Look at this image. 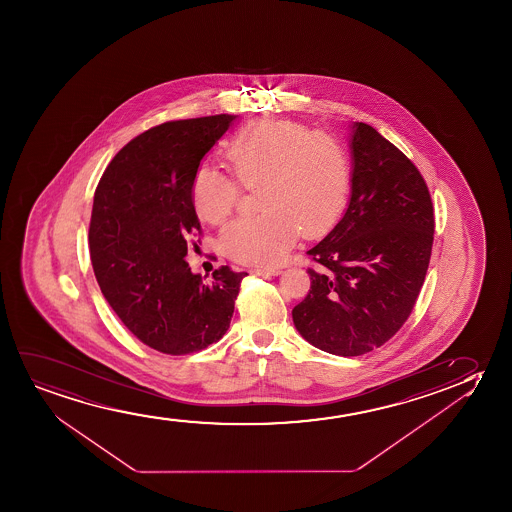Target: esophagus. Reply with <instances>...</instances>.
Wrapping results in <instances>:
<instances>
[{
    "instance_id": "1",
    "label": "esophagus",
    "mask_w": 512,
    "mask_h": 512,
    "mask_svg": "<svg viewBox=\"0 0 512 512\" xmlns=\"http://www.w3.org/2000/svg\"><path fill=\"white\" fill-rule=\"evenodd\" d=\"M252 273L262 274V276H278L281 274V267H255Z\"/></svg>"
}]
</instances>
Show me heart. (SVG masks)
I'll use <instances>...</instances> for the list:
<instances>
[{
	"label": "heart",
	"mask_w": 512,
	"mask_h": 512,
	"mask_svg": "<svg viewBox=\"0 0 512 512\" xmlns=\"http://www.w3.org/2000/svg\"><path fill=\"white\" fill-rule=\"evenodd\" d=\"M225 159L246 189L259 192L262 215L238 218L220 234V248L250 266H273L301 232L315 238L343 213L350 194V159L329 134L292 120H259L239 131ZM238 183L211 166L197 169L192 201L199 217L220 224L238 204Z\"/></svg>",
	"instance_id": "obj_1"
}]
</instances>
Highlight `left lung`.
<instances>
[{"label":"left lung","mask_w":512,"mask_h":512,"mask_svg":"<svg viewBox=\"0 0 512 512\" xmlns=\"http://www.w3.org/2000/svg\"><path fill=\"white\" fill-rule=\"evenodd\" d=\"M348 140L350 203L308 250L316 269L292 318L318 350L358 357L411 315L432 253L434 208L420 171L374 127L353 122Z\"/></svg>","instance_id":"8db88e82"}]
</instances>
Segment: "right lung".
Masks as SVG:
<instances>
[{"mask_svg":"<svg viewBox=\"0 0 512 512\" xmlns=\"http://www.w3.org/2000/svg\"><path fill=\"white\" fill-rule=\"evenodd\" d=\"M238 115L152 127L113 157L94 192L89 248L99 288L127 329L154 350L187 355L224 336L246 273L190 271L201 229L192 182Z\"/></svg>","mask_w":512,"mask_h":512,"instance_id":"right-lung-1","label":"right lung"}]
</instances>
